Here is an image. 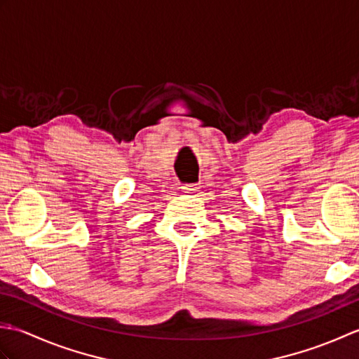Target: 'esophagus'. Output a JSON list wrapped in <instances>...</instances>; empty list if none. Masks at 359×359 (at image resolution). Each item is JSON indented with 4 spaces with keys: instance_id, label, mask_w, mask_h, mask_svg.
<instances>
[{
    "instance_id": "34e87169",
    "label": "esophagus",
    "mask_w": 359,
    "mask_h": 359,
    "mask_svg": "<svg viewBox=\"0 0 359 359\" xmlns=\"http://www.w3.org/2000/svg\"><path fill=\"white\" fill-rule=\"evenodd\" d=\"M182 189H184L185 193H196L199 188H197V185H194V184H188V185L182 187Z\"/></svg>"
}]
</instances>
